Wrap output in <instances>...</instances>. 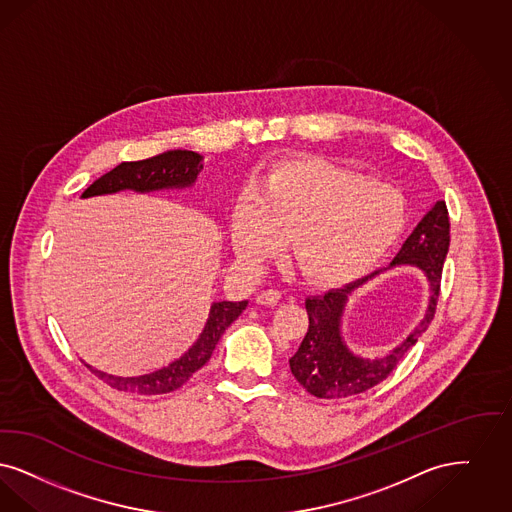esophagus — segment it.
<instances>
[{
	"mask_svg": "<svg viewBox=\"0 0 512 512\" xmlns=\"http://www.w3.org/2000/svg\"><path fill=\"white\" fill-rule=\"evenodd\" d=\"M279 300H281V292L275 289L262 290V292L256 296V302L262 304V306H275Z\"/></svg>",
	"mask_w": 512,
	"mask_h": 512,
	"instance_id": "esophagus-1",
	"label": "esophagus"
}]
</instances>
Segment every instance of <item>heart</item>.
<instances>
[{
	"mask_svg": "<svg viewBox=\"0 0 512 512\" xmlns=\"http://www.w3.org/2000/svg\"><path fill=\"white\" fill-rule=\"evenodd\" d=\"M405 227V200L384 183L317 156L269 164L233 202L229 235L237 258L262 266L289 235L296 269L313 283L346 285L396 245Z\"/></svg>",
	"mask_w": 512,
	"mask_h": 512,
	"instance_id": "heart-1",
	"label": "heart"
}]
</instances>
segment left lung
Returning a JSON list of instances; mask_svg holds the SVG:
<instances>
[{
  "instance_id": "1",
  "label": "left lung",
  "mask_w": 512,
  "mask_h": 512,
  "mask_svg": "<svg viewBox=\"0 0 512 512\" xmlns=\"http://www.w3.org/2000/svg\"><path fill=\"white\" fill-rule=\"evenodd\" d=\"M449 250V216L444 200H438L417 223L413 233L401 245L390 266L357 279L354 283L331 289L321 296H308L306 310L310 327L296 354L290 357L294 378L315 398H348L361 394L388 377L419 336L428 329L440 296V281L445 256ZM394 266H417L427 277L429 304L420 325L388 355L377 358L359 357L341 336V315L354 289L380 272Z\"/></svg>"
}]
</instances>
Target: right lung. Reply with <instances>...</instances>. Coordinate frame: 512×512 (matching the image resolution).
<instances>
[{
	"mask_svg": "<svg viewBox=\"0 0 512 512\" xmlns=\"http://www.w3.org/2000/svg\"><path fill=\"white\" fill-rule=\"evenodd\" d=\"M204 158L195 151L174 149L160 155L137 160V162H122L109 174L95 179L88 189L82 193V199L112 195L120 191H135V193H153L164 189H189L195 185L202 170ZM248 300L243 302H214L210 306V313L206 325L195 340V344L183 354L174 359L170 365L147 373L139 377H116L111 373L93 369L86 363L97 377L105 380L109 386L141 396H155V394H168L178 390L195 371L210 359L216 344L220 342L225 329L243 313Z\"/></svg>",
	"mask_w": 512,
	"mask_h": 512,
	"instance_id": "add662e5",
	"label": "right lung"
}]
</instances>
